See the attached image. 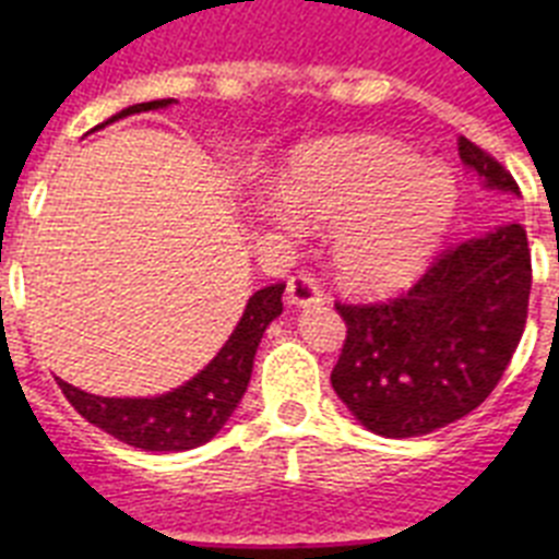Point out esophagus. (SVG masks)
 I'll use <instances>...</instances> for the list:
<instances>
[{"mask_svg":"<svg viewBox=\"0 0 559 559\" xmlns=\"http://www.w3.org/2000/svg\"><path fill=\"white\" fill-rule=\"evenodd\" d=\"M285 302L290 308H310V305L322 302V290H319V285H316V280L310 274H296L288 280Z\"/></svg>","mask_w":559,"mask_h":559,"instance_id":"1","label":"esophagus"}]
</instances>
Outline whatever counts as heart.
Returning a JSON list of instances; mask_svg holds the SVG:
<instances>
[{"label": "heart", "instance_id": "1", "mask_svg": "<svg viewBox=\"0 0 559 559\" xmlns=\"http://www.w3.org/2000/svg\"><path fill=\"white\" fill-rule=\"evenodd\" d=\"M263 218L299 235L328 229L330 263L347 288L406 285L431 260L456 212L451 173L383 136L322 140L296 153Z\"/></svg>", "mask_w": 559, "mask_h": 559}]
</instances>
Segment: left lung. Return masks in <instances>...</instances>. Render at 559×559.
<instances>
[{"label": "left lung", "mask_w": 559, "mask_h": 559, "mask_svg": "<svg viewBox=\"0 0 559 559\" xmlns=\"http://www.w3.org/2000/svg\"><path fill=\"white\" fill-rule=\"evenodd\" d=\"M484 190L521 195L492 156L459 136ZM532 257L521 224H503L442 254L408 294L335 305L347 341L333 389L367 431L423 437L471 414L496 389L526 324Z\"/></svg>", "instance_id": "8db88e82"}]
</instances>
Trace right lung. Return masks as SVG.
<instances>
[{
  "label": "right lung",
  "instance_id": "right-lung-1",
  "mask_svg": "<svg viewBox=\"0 0 559 559\" xmlns=\"http://www.w3.org/2000/svg\"><path fill=\"white\" fill-rule=\"evenodd\" d=\"M176 100H151L126 108L108 122L142 111H159ZM106 122V126H108ZM285 283L269 285L249 296L240 322L235 324L218 355L187 383L153 397H100L58 380L61 392L78 414L120 439L126 445L151 453H181L210 442L237 408L254 369V355L263 333L283 313Z\"/></svg>",
  "mask_w": 559,
  "mask_h": 559
}]
</instances>
